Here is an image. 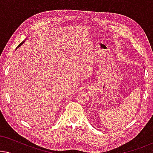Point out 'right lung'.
Listing matches in <instances>:
<instances>
[{"instance_id":"right-lung-1","label":"right lung","mask_w":153,"mask_h":153,"mask_svg":"<svg viewBox=\"0 0 153 153\" xmlns=\"http://www.w3.org/2000/svg\"><path fill=\"white\" fill-rule=\"evenodd\" d=\"M24 42H22V43H20V44H19V45H18V47H16V49H17V48H18L19 47H20V46H21V45H22V44H23V43H24Z\"/></svg>"}]
</instances>
